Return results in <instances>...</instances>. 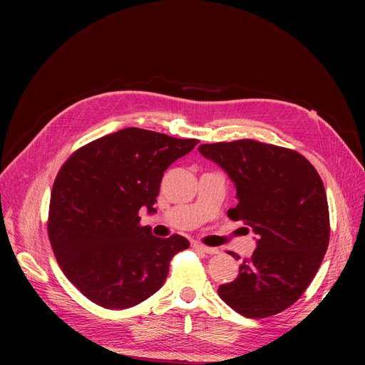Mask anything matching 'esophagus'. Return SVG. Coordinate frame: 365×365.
<instances>
[{
	"mask_svg": "<svg viewBox=\"0 0 365 365\" xmlns=\"http://www.w3.org/2000/svg\"><path fill=\"white\" fill-rule=\"evenodd\" d=\"M193 248L197 250V251H202V252H205V254H217V252H219L217 248L205 247V245H201V244H193Z\"/></svg>",
	"mask_w": 365,
	"mask_h": 365,
	"instance_id": "obj_1",
	"label": "esophagus"
}]
</instances>
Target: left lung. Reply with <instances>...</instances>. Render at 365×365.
<instances>
[{"mask_svg": "<svg viewBox=\"0 0 365 365\" xmlns=\"http://www.w3.org/2000/svg\"><path fill=\"white\" fill-rule=\"evenodd\" d=\"M197 150L236 185L239 202L228 217L257 235V248L233 282L219 286V297L248 318L280 314L311 284L329 245L322 178L302 153L256 140L201 145Z\"/></svg>", "mask_w": 365, "mask_h": 365, "instance_id": "1", "label": "left lung"}]
</instances>
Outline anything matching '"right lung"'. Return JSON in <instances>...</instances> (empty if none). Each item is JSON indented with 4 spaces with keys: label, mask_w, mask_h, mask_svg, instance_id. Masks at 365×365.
Returning a JSON list of instances; mask_svg holds the SVG:
<instances>
[{
    "label": "right lung",
    "mask_w": 365,
    "mask_h": 365,
    "mask_svg": "<svg viewBox=\"0 0 365 365\" xmlns=\"http://www.w3.org/2000/svg\"><path fill=\"white\" fill-rule=\"evenodd\" d=\"M197 145L160 132L126 128L77 149L53 184L48 239L67 279L105 309L145 302L165 282L180 235L155 237L138 212L153 204L169 165Z\"/></svg>",
    "instance_id": "add662e5"
}]
</instances>
